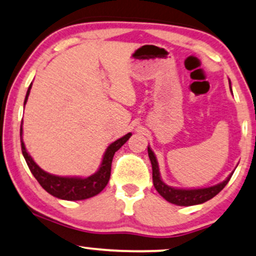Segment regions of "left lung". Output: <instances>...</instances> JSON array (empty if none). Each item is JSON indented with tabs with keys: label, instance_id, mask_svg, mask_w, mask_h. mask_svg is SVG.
<instances>
[{
	"label": "left lung",
	"instance_id": "left-lung-1",
	"mask_svg": "<svg viewBox=\"0 0 256 256\" xmlns=\"http://www.w3.org/2000/svg\"><path fill=\"white\" fill-rule=\"evenodd\" d=\"M148 154H149V158L152 161V182L154 186L158 192L164 198L167 202H172V204L178 205V206H192L202 204V202H208L217 196L226 184L229 182L230 178H232V173L228 176L223 182L214 184V186L206 187V188H194V190H184V188H174V187L168 186L162 181L161 175H160L158 170V163L156 160L155 154L150 146H148Z\"/></svg>",
	"mask_w": 256,
	"mask_h": 256
}]
</instances>
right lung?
I'll return each instance as SVG.
<instances>
[{
    "label": "right lung",
    "instance_id": "obj_1",
    "mask_svg": "<svg viewBox=\"0 0 256 256\" xmlns=\"http://www.w3.org/2000/svg\"><path fill=\"white\" fill-rule=\"evenodd\" d=\"M32 88V83L30 84L28 90H27L26 98H24V104H26L27 98H28L30 90ZM131 137V134H125L124 137L119 138L104 152L102 162H101L100 168L96 173L88 178H68V176H57L50 173H46L42 170L36 163L33 161L30 155L27 152L22 140V122L20 126V140H21V150L22 155L26 160L27 166H28L30 173L36 178V181L40 184V186L44 188L46 192L50 193L51 196L63 200H83L92 198V196L98 194L102 190L106 184H108L110 176V166H112L113 156L116 150H119L128 138Z\"/></svg>",
    "mask_w": 256,
    "mask_h": 256
}]
</instances>
